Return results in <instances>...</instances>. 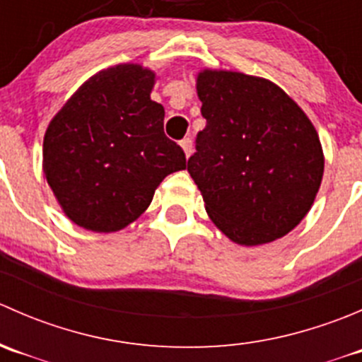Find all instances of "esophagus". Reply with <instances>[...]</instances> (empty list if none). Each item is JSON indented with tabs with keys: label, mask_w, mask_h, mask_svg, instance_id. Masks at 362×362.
<instances>
[{
	"label": "esophagus",
	"mask_w": 362,
	"mask_h": 362,
	"mask_svg": "<svg viewBox=\"0 0 362 362\" xmlns=\"http://www.w3.org/2000/svg\"><path fill=\"white\" fill-rule=\"evenodd\" d=\"M180 145H182V148H184V152H185V156H191L192 154V140L191 138H184V140L180 141Z\"/></svg>",
	"instance_id": "obj_1"
}]
</instances>
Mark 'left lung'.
Here are the masks:
<instances>
[{
    "label": "left lung",
    "instance_id": "8db88e82",
    "mask_svg": "<svg viewBox=\"0 0 362 362\" xmlns=\"http://www.w3.org/2000/svg\"><path fill=\"white\" fill-rule=\"evenodd\" d=\"M196 87L206 127L187 171L206 214L238 245L282 238L308 214L322 182L315 127L261 76L203 69Z\"/></svg>",
    "mask_w": 362,
    "mask_h": 362
}]
</instances>
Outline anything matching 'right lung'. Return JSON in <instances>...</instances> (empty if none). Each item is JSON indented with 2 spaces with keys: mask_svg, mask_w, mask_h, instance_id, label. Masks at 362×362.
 <instances>
[{
  "mask_svg": "<svg viewBox=\"0 0 362 362\" xmlns=\"http://www.w3.org/2000/svg\"><path fill=\"white\" fill-rule=\"evenodd\" d=\"M156 73L117 64L90 76L50 120L43 173L69 221L113 233L148 208L158 185L185 170L164 134V108L151 100Z\"/></svg>",
  "mask_w": 362,
  "mask_h": 362,
  "instance_id": "obj_1",
  "label": "right lung"
}]
</instances>
